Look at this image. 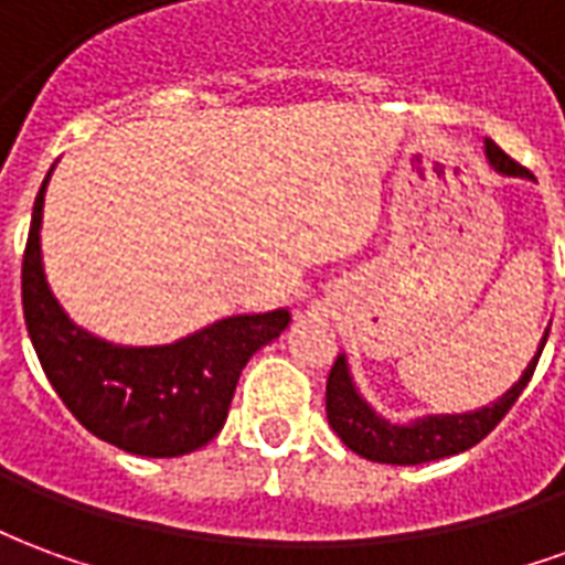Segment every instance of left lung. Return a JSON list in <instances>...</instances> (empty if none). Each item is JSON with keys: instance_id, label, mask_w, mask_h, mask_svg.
Wrapping results in <instances>:
<instances>
[{"instance_id": "8db88e82", "label": "left lung", "mask_w": 565, "mask_h": 565, "mask_svg": "<svg viewBox=\"0 0 565 565\" xmlns=\"http://www.w3.org/2000/svg\"><path fill=\"white\" fill-rule=\"evenodd\" d=\"M484 157L499 174L530 178V172L511 160L497 141L484 139ZM547 332H551V323H547L545 335L539 342L535 356L521 372V379L514 381L499 399L481 405L475 412H460V415H424L408 420V424H393L381 412H375V405L366 403V396L356 387L351 366H348V356L339 354L330 369V381H327V420H330L332 433L342 438L348 448L372 462L417 466V462H433L441 460V457L462 454V450L478 445L502 417L509 415L511 405L518 403L523 387L533 379L535 363H539L542 348L547 342Z\"/></svg>"}]
</instances>
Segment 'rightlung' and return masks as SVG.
Wrapping results in <instances>:
<instances>
[{
    "label": "right lung",
    "instance_id": "right-lung-1",
    "mask_svg": "<svg viewBox=\"0 0 565 565\" xmlns=\"http://www.w3.org/2000/svg\"><path fill=\"white\" fill-rule=\"evenodd\" d=\"M51 172L32 205L23 254V318L44 375L81 426L127 454L181 457L209 445L226 424L242 369L287 330L290 311L230 315L169 344H115L84 330L44 275L42 211Z\"/></svg>",
    "mask_w": 565,
    "mask_h": 565
}]
</instances>
